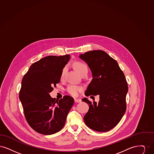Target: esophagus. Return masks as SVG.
<instances>
[{"label": "esophagus", "instance_id": "esophagus-1", "mask_svg": "<svg viewBox=\"0 0 154 154\" xmlns=\"http://www.w3.org/2000/svg\"><path fill=\"white\" fill-rule=\"evenodd\" d=\"M74 102L75 103H79L81 102V100L80 99H76V98H74Z\"/></svg>", "mask_w": 154, "mask_h": 154}]
</instances>
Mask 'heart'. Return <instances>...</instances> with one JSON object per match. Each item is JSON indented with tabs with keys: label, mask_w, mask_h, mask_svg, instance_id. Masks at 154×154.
<instances>
[{
	"label": "heart",
	"mask_w": 154,
	"mask_h": 154,
	"mask_svg": "<svg viewBox=\"0 0 154 154\" xmlns=\"http://www.w3.org/2000/svg\"><path fill=\"white\" fill-rule=\"evenodd\" d=\"M74 67H75V70H77V72L80 75H81L82 74L84 73H88V66L86 64H85L82 62H76L74 64ZM66 70H67V66H66L63 68V69L61 72V74H60V79H62L64 77ZM82 89L80 87L74 85H70L66 88L67 92L71 95L74 96L78 95L79 92H80L81 91H82Z\"/></svg>",
	"instance_id": "heart-1"
}]
</instances>
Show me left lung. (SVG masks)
I'll return each mask as SVG.
<instances>
[{"label": "left lung", "instance_id": "8db88e82", "mask_svg": "<svg viewBox=\"0 0 154 154\" xmlns=\"http://www.w3.org/2000/svg\"><path fill=\"white\" fill-rule=\"evenodd\" d=\"M80 58L88 64L93 77L85 95H99L100 98L98 103L82 99L89 107L84 122L97 132L109 131L119 122L126 109L128 86L124 74L117 62L102 50L87 52Z\"/></svg>", "mask_w": 154, "mask_h": 154}]
</instances>
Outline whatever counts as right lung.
Listing matches in <instances>:
<instances>
[{"instance_id":"right-lung-1","label":"right lung","mask_w":154,"mask_h":154,"mask_svg":"<svg viewBox=\"0 0 154 154\" xmlns=\"http://www.w3.org/2000/svg\"><path fill=\"white\" fill-rule=\"evenodd\" d=\"M69 55L47 56L33 63L22 79L19 97L30 126L45 135L60 131L74 104V99L64 96L55 100L50 93L60 80L63 68Z\"/></svg>"}]
</instances>
